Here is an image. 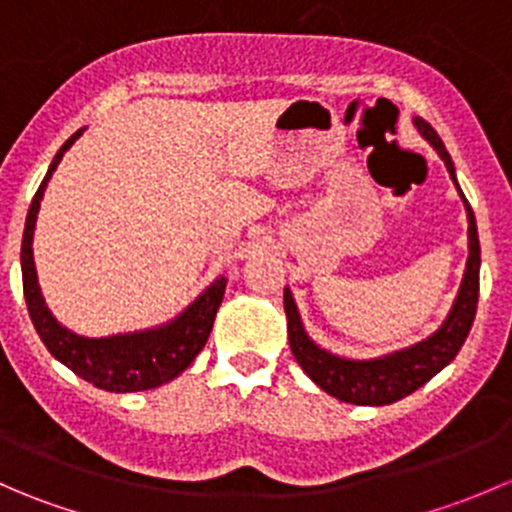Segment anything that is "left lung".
Returning a JSON list of instances; mask_svg holds the SVG:
<instances>
[{"label": "left lung", "mask_w": 512, "mask_h": 512, "mask_svg": "<svg viewBox=\"0 0 512 512\" xmlns=\"http://www.w3.org/2000/svg\"><path fill=\"white\" fill-rule=\"evenodd\" d=\"M414 123L418 131H421V136L436 148L438 156L446 163L448 173H451L453 183H456V168H453V160L448 156L446 146H443V141L438 138V133L433 131L431 123H426L423 118H416ZM458 193H461V190H458ZM461 198L468 210V250H471L468 252V265L466 275H463L461 292H458L456 304H453L451 314H448V319L443 322V327L438 329L433 337L423 339V342L414 344V347L369 361L342 359V356L324 352V349H319L317 344L307 337L297 307H294L292 294H289V289H285L289 349H292L294 359L302 366L304 374H307L319 389H324L329 396H334V399L347 401V404L356 406L394 404V401L404 399V396L421 389V386L426 384L428 379H433L443 366L451 364V361L456 359L463 342H466L468 332H471L473 319H476L480 287V242L476 215H473L466 195L461 193Z\"/></svg>", "instance_id": "left-lung-1"}]
</instances>
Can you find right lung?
Returning <instances> with one entry per match:
<instances>
[{"instance_id":"add662e5","label":"right lung","mask_w":512,"mask_h":512,"mask_svg":"<svg viewBox=\"0 0 512 512\" xmlns=\"http://www.w3.org/2000/svg\"><path fill=\"white\" fill-rule=\"evenodd\" d=\"M81 131H76L64 146L59 148L49 165V173L41 180L32 205L27 213L22 237V282L24 299H27L29 317L34 329L39 332L41 342L61 364L69 366L74 374L103 391H116V394H131V391L156 389L160 384H168L170 379L188 369L195 356L208 342L213 332L215 314L225 294V277L215 280L205 289L180 317H175L163 327L146 329L136 334H116V337L89 339L69 332L61 327L41 299L39 285H36L34 257H32V237L36 225V213L44 198V188L49 183L51 173L61 163L64 153L74 146Z\"/></svg>"}]
</instances>
